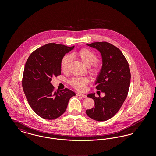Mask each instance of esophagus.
<instances>
[{
    "instance_id": "34e87169",
    "label": "esophagus",
    "mask_w": 156,
    "mask_h": 156,
    "mask_svg": "<svg viewBox=\"0 0 156 156\" xmlns=\"http://www.w3.org/2000/svg\"><path fill=\"white\" fill-rule=\"evenodd\" d=\"M76 95H77L78 96H80V97H82V98H87V95H86L82 94H81V93H78Z\"/></svg>"
}]
</instances>
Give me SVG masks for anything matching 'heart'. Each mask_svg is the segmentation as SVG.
<instances>
[{
  "label": "heart",
  "instance_id": "obj_1",
  "mask_svg": "<svg viewBox=\"0 0 156 156\" xmlns=\"http://www.w3.org/2000/svg\"><path fill=\"white\" fill-rule=\"evenodd\" d=\"M72 57H75L80 59L82 62L87 67L91 66L90 73L91 74L97 75L100 72V66L95 63L97 61V55L92 51L87 48H83L76 51L71 54ZM71 57L70 55H66L63 57L61 62V69L64 73L68 71ZM89 80L87 77L73 78L71 81V85L75 89L82 90L85 89V85L88 83Z\"/></svg>",
  "mask_w": 156,
  "mask_h": 156
}]
</instances>
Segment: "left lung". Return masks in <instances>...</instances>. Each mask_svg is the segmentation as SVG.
<instances>
[{
  "mask_svg": "<svg viewBox=\"0 0 156 156\" xmlns=\"http://www.w3.org/2000/svg\"><path fill=\"white\" fill-rule=\"evenodd\" d=\"M87 45L101 53L102 65L95 84L105 96L88 94L87 97L94 100L95 107L87 110L86 113L95 120L106 121L116 114L126 99L131 78L129 66L123 53L113 45L107 42Z\"/></svg>",
  "mask_w": 156,
  "mask_h": 156,
  "instance_id": "1",
  "label": "left lung"
}]
</instances>
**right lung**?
<instances>
[{
	"instance_id": "right-lung-1",
	"label": "right lung",
	"mask_w": 156,
	"mask_h": 156,
	"mask_svg": "<svg viewBox=\"0 0 156 156\" xmlns=\"http://www.w3.org/2000/svg\"><path fill=\"white\" fill-rule=\"evenodd\" d=\"M62 44L48 43L30 54L23 76L24 94L31 108L41 118H58L66 111L74 92L66 89L53 92V76L61 75V62L66 54L74 48Z\"/></svg>"
}]
</instances>
